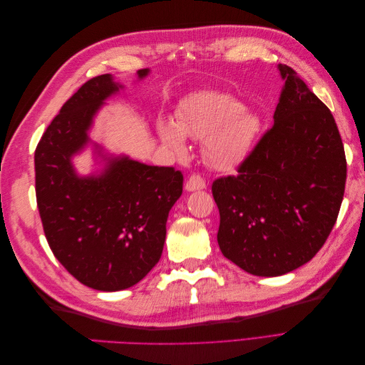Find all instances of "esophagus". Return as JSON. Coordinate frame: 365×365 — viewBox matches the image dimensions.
Here are the masks:
<instances>
[{
  "mask_svg": "<svg viewBox=\"0 0 365 365\" xmlns=\"http://www.w3.org/2000/svg\"><path fill=\"white\" fill-rule=\"evenodd\" d=\"M202 189H205V180L202 178L201 175H190V176H187L185 190L195 192V190H202Z\"/></svg>",
  "mask_w": 365,
  "mask_h": 365,
  "instance_id": "34e87169",
  "label": "esophagus"
}]
</instances>
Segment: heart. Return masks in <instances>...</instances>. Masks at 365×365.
<instances>
[{
  "instance_id": "b5f03b06",
  "label": "heart",
  "mask_w": 365,
  "mask_h": 365,
  "mask_svg": "<svg viewBox=\"0 0 365 365\" xmlns=\"http://www.w3.org/2000/svg\"><path fill=\"white\" fill-rule=\"evenodd\" d=\"M260 132V118L239 98L222 91H200L181 103L175 121L158 123L161 141L178 155L187 152L185 135L204 138L207 161L231 169L247 158Z\"/></svg>"
}]
</instances>
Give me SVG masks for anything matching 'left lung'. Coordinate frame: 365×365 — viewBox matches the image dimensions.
Listing matches in <instances>:
<instances>
[{
	"label": "left lung",
	"mask_w": 365,
	"mask_h": 365,
	"mask_svg": "<svg viewBox=\"0 0 365 365\" xmlns=\"http://www.w3.org/2000/svg\"><path fill=\"white\" fill-rule=\"evenodd\" d=\"M264 132L236 175L213 181L217 244L239 268L275 277L307 263L324 245L344 196L347 163L330 109L288 65Z\"/></svg>",
	"instance_id": "left-lung-1"
}]
</instances>
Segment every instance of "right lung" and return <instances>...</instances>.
I'll return each mask as SVG.
<instances>
[{
  "mask_svg": "<svg viewBox=\"0 0 365 365\" xmlns=\"http://www.w3.org/2000/svg\"><path fill=\"white\" fill-rule=\"evenodd\" d=\"M120 88L111 74L85 82L35 150L36 202L54 257L82 284L106 292L130 288L158 263L184 181L173 168L128 157L111 158L98 176H77L71 157L90 141L93 117Z\"/></svg>",
  "mask_w": 365,
  "mask_h": 365,
  "instance_id": "add662e5",
  "label": "right lung"
}]
</instances>
